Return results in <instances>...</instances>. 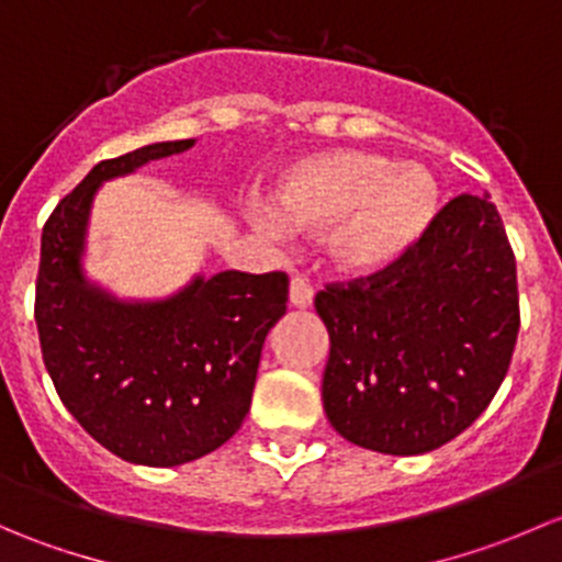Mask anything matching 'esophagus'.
I'll return each mask as SVG.
<instances>
[{"label": "esophagus", "mask_w": 562, "mask_h": 562, "mask_svg": "<svg viewBox=\"0 0 562 562\" xmlns=\"http://www.w3.org/2000/svg\"><path fill=\"white\" fill-rule=\"evenodd\" d=\"M313 299H315V291L307 280H302V277L291 280V288H288V302H291V307L307 310L313 307Z\"/></svg>", "instance_id": "obj_1"}]
</instances>
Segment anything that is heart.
<instances>
[{
    "mask_svg": "<svg viewBox=\"0 0 562 562\" xmlns=\"http://www.w3.org/2000/svg\"><path fill=\"white\" fill-rule=\"evenodd\" d=\"M440 187L416 160L391 162L361 149H328L288 162L271 201L247 220L266 239L326 234V258L350 280H372L413 252L438 214Z\"/></svg>",
    "mask_w": 562,
    "mask_h": 562,
    "instance_id": "heart-1",
    "label": "heart"
}]
</instances>
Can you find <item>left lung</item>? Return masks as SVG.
<instances>
[{"instance_id": "1", "label": "left lung", "mask_w": 562, "mask_h": 562, "mask_svg": "<svg viewBox=\"0 0 562 562\" xmlns=\"http://www.w3.org/2000/svg\"><path fill=\"white\" fill-rule=\"evenodd\" d=\"M323 411L350 443L413 457L470 427L512 364L517 260L490 198L459 195L400 266L326 288Z\"/></svg>"}]
</instances>
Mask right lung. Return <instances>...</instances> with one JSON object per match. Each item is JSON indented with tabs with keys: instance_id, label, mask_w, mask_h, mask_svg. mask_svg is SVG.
Returning <instances> with one entry per match:
<instances>
[{
	"instance_id": "obj_1",
	"label": "right lung",
	"mask_w": 562,
	"mask_h": 562,
	"mask_svg": "<svg viewBox=\"0 0 562 562\" xmlns=\"http://www.w3.org/2000/svg\"><path fill=\"white\" fill-rule=\"evenodd\" d=\"M192 146L160 140L98 162L54 209L40 245L35 321L56 394L111 454L149 468L192 462L234 438L288 302L282 271H198L160 299L116 296L87 274L100 187Z\"/></svg>"
}]
</instances>
